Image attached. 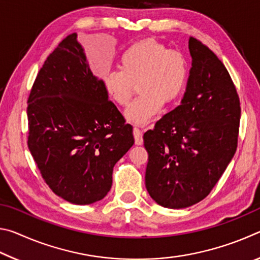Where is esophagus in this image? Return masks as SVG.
Here are the masks:
<instances>
[{"mask_svg":"<svg viewBox=\"0 0 260 260\" xmlns=\"http://www.w3.org/2000/svg\"><path fill=\"white\" fill-rule=\"evenodd\" d=\"M133 134H134V139H135V144H138V146H141V144L143 143L142 132H141V129H139L138 127H134Z\"/></svg>","mask_w":260,"mask_h":260,"instance_id":"obj_1","label":"esophagus"}]
</instances>
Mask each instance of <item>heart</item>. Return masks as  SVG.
I'll return each mask as SVG.
<instances>
[{
  "label": "heart",
  "instance_id": "heart-1",
  "mask_svg": "<svg viewBox=\"0 0 260 260\" xmlns=\"http://www.w3.org/2000/svg\"><path fill=\"white\" fill-rule=\"evenodd\" d=\"M119 72L103 77L108 98L120 107L129 103L138 83L141 94L125 111L126 119L146 125L160 111L162 103H172L186 87L188 61L181 51L167 49L153 40L136 42L122 52L118 61Z\"/></svg>",
  "mask_w": 260,
  "mask_h": 260
}]
</instances>
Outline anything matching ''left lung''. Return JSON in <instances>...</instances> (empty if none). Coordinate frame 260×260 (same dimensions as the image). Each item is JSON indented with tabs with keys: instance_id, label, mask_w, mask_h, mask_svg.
<instances>
[{
	"instance_id": "left-lung-1",
	"label": "left lung",
	"mask_w": 260,
	"mask_h": 260,
	"mask_svg": "<svg viewBox=\"0 0 260 260\" xmlns=\"http://www.w3.org/2000/svg\"><path fill=\"white\" fill-rule=\"evenodd\" d=\"M191 68L181 103L143 135L146 187L167 209H184L209 195L237 147L240 100L225 65L189 38Z\"/></svg>"
}]
</instances>
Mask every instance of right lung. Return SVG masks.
<instances>
[{"label":"right lung","mask_w":260,"mask_h":260,"mask_svg":"<svg viewBox=\"0 0 260 260\" xmlns=\"http://www.w3.org/2000/svg\"><path fill=\"white\" fill-rule=\"evenodd\" d=\"M27 104L28 149L51 190L77 205L104 199L113 166L134 144L133 127L90 71L76 33L48 56Z\"/></svg>","instance_id":"add662e5"}]
</instances>
